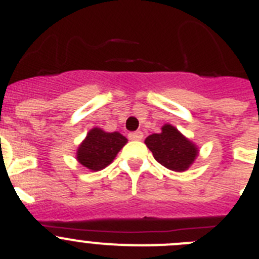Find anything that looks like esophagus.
<instances>
[{"label":"esophagus","instance_id":"34e87169","mask_svg":"<svg viewBox=\"0 0 259 259\" xmlns=\"http://www.w3.org/2000/svg\"><path fill=\"white\" fill-rule=\"evenodd\" d=\"M143 137H144V135H143V132H141V131L131 132V134L128 135V139H130V140H134V141L141 140Z\"/></svg>","mask_w":259,"mask_h":259}]
</instances>
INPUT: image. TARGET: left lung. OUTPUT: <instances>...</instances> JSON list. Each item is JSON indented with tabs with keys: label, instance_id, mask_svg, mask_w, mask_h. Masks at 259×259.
<instances>
[{
	"label": "left lung",
	"instance_id": "1",
	"mask_svg": "<svg viewBox=\"0 0 259 259\" xmlns=\"http://www.w3.org/2000/svg\"><path fill=\"white\" fill-rule=\"evenodd\" d=\"M145 144L158 163L178 172L188 170L198 155L197 146L171 124H164L161 134L146 137Z\"/></svg>",
	"mask_w": 259,
	"mask_h": 259
}]
</instances>
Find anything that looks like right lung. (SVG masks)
Returning <instances> with one entry per match:
<instances>
[{
    "label": "right lung",
    "mask_w": 259,
    "mask_h": 259,
    "mask_svg": "<svg viewBox=\"0 0 259 259\" xmlns=\"http://www.w3.org/2000/svg\"><path fill=\"white\" fill-rule=\"evenodd\" d=\"M127 144V139L119 132H105L101 128H92L79 145L76 159L91 171H100L109 166Z\"/></svg>",
    "instance_id": "right-lung-1"
}]
</instances>
